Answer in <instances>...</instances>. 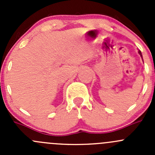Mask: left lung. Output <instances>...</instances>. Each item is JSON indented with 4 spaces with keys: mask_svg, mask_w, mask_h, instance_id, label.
I'll return each mask as SVG.
<instances>
[{
    "mask_svg": "<svg viewBox=\"0 0 155 155\" xmlns=\"http://www.w3.org/2000/svg\"><path fill=\"white\" fill-rule=\"evenodd\" d=\"M139 54H140V56H141V57H142V58H143V55H142V52H141V51H139Z\"/></svg>",
    "mask_w": 155,
    "mask_h": 155,
    "instance_id": "1",
    "label": "left lung"
}]
</instances>
